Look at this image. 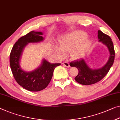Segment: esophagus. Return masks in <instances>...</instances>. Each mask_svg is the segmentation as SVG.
Listing matches in <instances>:
<instances>
[{"instance_id":"esophagus-1","label":"esophagus","mask_w":120,"mask_h":120,"mask_svg":"<svg viewBox=\"0 0 120 120\" xmlns=\"http://www.w3.org/2000/svg\"><path fill=\"white\" fill-rule=\"evenodd\" d=\"M62 64H63L64 66H66V67H67V68H69L70 67V64H69V63L68 62H64Z\"/></svg>"}]
</instances>
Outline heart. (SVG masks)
Wrapping results in <instances>:
<instances>
[{
	"label": "heart",
	"instance_id": "1",
	"mask_svg": "<svg viewBox=\"0 0 120 120\" xmlns=\"http://www.w3.org/2000/svg\"><path fill=\"white\" fill-rule=\"evenodd\" d=\"M92 44V40L87 37V33L82 30H74L60 37L54 51L59 57H63L65 51H69L70 57L78 60L88 52Z\"/></svg>",
	"mask_w": 120,
	"mask_h": 120
}]
</instances>
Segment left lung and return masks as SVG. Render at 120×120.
<instances>
[{
  "label": "left lung",
  "mask_w": 120,
  "mask_h": 120,
  "mask_svg": "<svg viewBox=\"0 0 120 120\" xmlns=\"http://www.w3.org/2000/svg\"><path fill=\"white\" fill-rule=\"evenodd\" d=\"M98 38L99 42H101L107 47L109 54L107 62L102 67L98 69L92 68L87 64L86 59L83 58L75 60L70 64L72 67H75L78 69L79 73L75 79L77 82L82 85H89L100 81L107 74L113 64L115 51L111 38L101 30L98 32Z\"/></svg>",
  "instance_id": "left-lung-1"
}]
</instances>
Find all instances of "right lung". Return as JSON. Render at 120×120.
I'll list each match as a JSON object with an SVG mask.
<instances>
[{"mask_svg":"<svg viewBox=\"0 0 120 120\" xmlns=\"http://www.w3.org/2000/svg\"><path fill=\"white\" fill-rule=\"evenodd\" d=\"M42 32L32 31L20 38L14 44L10 54V62L11 70L16 82L26 90L38 92L45 89L48 85L55 68L60 63H51L42 59L41 64L34 70L26 71L22 69L20 61L23 51L28 43H40L45 38Z\"/></svg>","mask_w":120,"mask_h":120,"instance_id":"obj_1","label":"right lung"}]
</instances>
